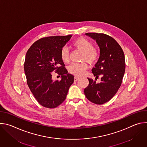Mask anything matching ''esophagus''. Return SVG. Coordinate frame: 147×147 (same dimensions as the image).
I'll return each instance as SVG.
<instances>
[{
	"mask_svg": "<svg viewBox=\"0 0 147 147\" xmlns=\"http://www.w3.org/2000/svg\"><path fill=\"white\" fill-rule=\"evenodd\" d=\"M79 79H80V78H79L78 77H76V76L74 77V81H77Z\"/></svg>",
	"mask_w": 147,
	"mask_h": 147,
	"instance_id": "1",
	"label": "esophagus"
}]
</instances>
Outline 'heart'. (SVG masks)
<instances>
[{"label": "heart", "mask_w": 147, "mask_h": 147, "mask_svg": "<svg viewBox=\"0 0 147 147\" xmlns=\"http://www.w3.org/2000/svg\"><path fill=\"white\" fill-rule=\"evenodd\" d=\"M72 45L76 49L82 52L81 60L87 61L90 64H94L98 59V52L96 48L92 47L91 41L87 39L80 37L76 39L72 44ZM60 58L63 62L67 63L69 60V51L66 47L63 48L60 51ZM88 69V65L85 62L80 63H73L68 67L70 73L76 76H82L85 71Z\"/></svg>", "instance_id": "obj_1"}]
</instances>
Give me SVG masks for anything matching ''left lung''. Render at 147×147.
Masks as SVG:
<instances>
[{"label": "left lung", "instance_id": "1", "mask_svg": "<svg viewBox=\"0 0 147 147\" xmlns=\"http://www.w3.org/2000/svg\"><path fill=\"white\" fill-rule=\"evenodd\" d=\"M98 44L99 57L92 69L96 78L102 75L100 82L88 78L89 84L84 90L91 102L102 105L108 102L119 89L125 72L124 52L115 39L105 34L86 33ZM96 80V78H95Z\"/></svg>", "mask_w": 147, "mask_h": 147}]
</instances>
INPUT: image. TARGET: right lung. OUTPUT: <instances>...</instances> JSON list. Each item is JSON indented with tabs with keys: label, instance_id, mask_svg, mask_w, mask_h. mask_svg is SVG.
<instances>
[{
	"label": "right lung",
	"instance_id": "obj_1",
	"mask_svg": "<svg viewBox=\"0 0 147 147\" xmlns=\"http://www.w3.org/2000/svg\"><path fill=\"white\" fill-rule=\"evenodd\" d=\"M71 36L42 38L26 53L24 71L27 84L38 103L45 108H55L63 102L74 82V76L68 73L60 58L61 49ZM53 71L61 76L60 80L52 79Z\"/></svg>",
	"mask_w": 147,
	"mask_h": 147
}]
</instances>
